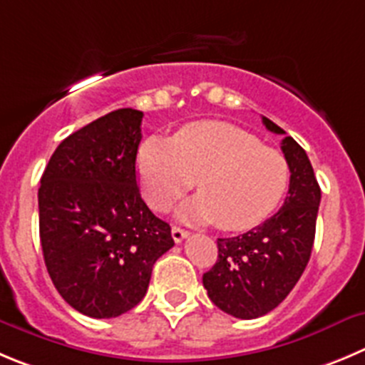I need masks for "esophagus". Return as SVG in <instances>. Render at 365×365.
<instances>
[{"label": "esophagus", "instance_id": "esophagus-1", "mask_svg": "<svg viewBox=\"0 0 365 365\" xmlns=\"http://www.w3.org/2000/svg\"><path fill=\"white\" fill-rule=\"evenodd\" d=\"M171 234H173V240H175L176 243H182V241L185 240L187 236H189V232H187V230H183V229H180V227H173Z\"/></svg>", "mask_w": 365, "mask_h": 365}]
</instances>
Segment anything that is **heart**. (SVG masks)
Instances as JSON below:
<instances>
[{"mask_svg":"<svg viewBox=\"0 0 365 365\" xmlns=\"http://www.w3.org/2000/svg\"><path fill=\"white\" fill-rule=\"evenodd\" d=\"M142 192L155 210H167L185 190L198 196L180 217L241 232L263 223L279 207L290 183L281 151L227 122L187 124L171 140L149 136L136 158Z\"/></svg>","mask_w":365,"mask_h":365,"instance_id":"1","label":"heart"}]
</instances>
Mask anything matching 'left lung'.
<instances>
[{
    "instance_id": "8db88e82",
    "label": "left lung",
    "mask_w": 365,
    "mask_h": 365,
    "mask_svg": "<svg viewBox=\"0 0 365 365\" xmlns=\"http://www.w3.org/2000/svg\"><path fill=\"white\" fill-rule=\"evenodd\" d=\"M268 131L284 135L263 117ZM290 165V187L281 210L236 237L217 240V261L203 274L210 301L237 319H257L277 308L297 284L309 261L321 187L304 149L292 138L281 142Z\"/></svg>"
}]
</instances>
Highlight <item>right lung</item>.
Wrapping results in <instances>:
<instances>
[{"instance_id":"add662e5","label":"right lung","mask_w":365,"mask_h":365,"mask_svg":"<svg viewBox=\"0 0 365 365\" xmlns=\"http://www.w3.org/2000/svg\"><path fill=\"white\" fill-rule=\"evenodd\" d=\"M144 113L111 111L71 133L53 151L39 187V237L61 297L93 319L144 299L153 264L173 248L136 183Z\"/></svg>"}]
</instances>
